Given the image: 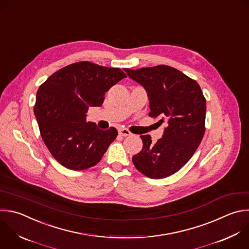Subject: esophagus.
<instances>
[{
	"label": "esophagus",
	"mask_w": 249,
	"mask_h": 249,
	"mask_svg": "<svg viewBox=\"0 0 249 249\" xmlns=\"http://www.w3.org/2000/svg\"><path fill=\"white\" fill-rule=\"evenodd\" d=\"M118 133H119V135L124 136V137H127V136H131V135H132V133H131L129 130L125 129V128H120V129L118 130Z\"/></svg>",
	"instance_id": "esophagus-1"
}]
</instances>
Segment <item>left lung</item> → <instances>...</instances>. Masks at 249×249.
Masks as SVG:
<instances>
[{"label": "left lung", "instance_id": "1", "mask_svg": "<svg viewBox=\"0 0 249 249\" xmlns=\"http://www.w3.org/2000/svg\"><path fill=\"white\" fill-rule=\"evenodd\" d=\"M146 92L149 116L166 122L162 138L152 142L141 136L142 150L132 157L135 167L151 179L166 178L192 158L198 147L205 125L206 101L196 81L167 65L124 69Z\"/></svg>", "mask_w": 249, "mask_h": 249}]
</instances>
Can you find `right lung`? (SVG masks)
Instances as JSON below:
<instances>
[{
  "label": "right lung",
  "instance_id": "1",
  "mask_svg": "<svg viewBox=\"0 0 249 249\" xmlns=\"http://www.w3.org/2000/svg\"><path fill=\"white\" fill-rule=\"evenodd\" d=\"M123 78L120 68L80 61L54 72L40 86L34 114L45 144L64 167L95 166L116 139L114 127L101 130L86 121V113L90 107H101L105 94Z\"/></svg>",
  "mask_w": 249,
  "mask_h": 249
}]
</instances>
